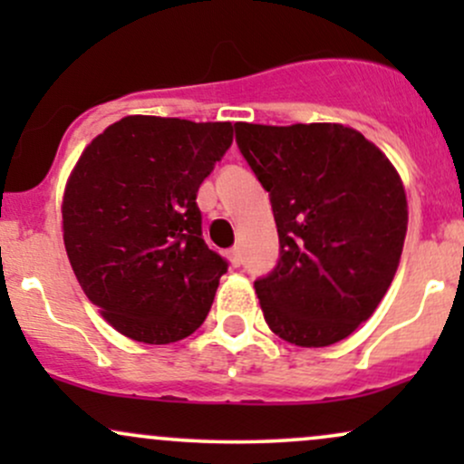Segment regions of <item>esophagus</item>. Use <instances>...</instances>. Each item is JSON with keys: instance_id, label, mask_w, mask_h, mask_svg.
<instances>
[{"instance_id": "1", "label": "esophagus", "mask_w": 464, "mask_h": 464, "mask_svg": "<svg viewBox=\"0 0 464 464\" xmlns=\"http://www.w3.org/2000/svg\"><path fill=\"white\" fill-rule=\"evenodd\" d=\"M228 262H231V266H242V248L239 246H233L231 250H228Z\"/></svg>"}]
</instances>
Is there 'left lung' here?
<instances>
[{"mask_svg":"<svg viewBox=\"0 0 464 464\" xmlns=\"http://www.w3.org/2000/svg\"><path fill=\"white\" fill-rule=\"evenodd\" d=\"M236 141L268 191L279 259L255 281L266 323L296 347L347 338L384 299L408 231L391 161L343 124H236Z\"/></svg>","mask_w":464,"mask_h":464,"instance_id":"1","label":"left lung"}]
</instances>
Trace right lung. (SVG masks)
<instances>
[{
	"label": "right lung",
	"instance_id": "1",
	"mask_svg": "<svg viewBox=\"0 0 464 464\" xmlns=\"http://www.w3.org/2000/svg\"><path fill=\"white\" fill-rule=\"evenodd\" d=\"M233 141L228 121L130 115L84 148L63 239L84 295L120 334L168 344L200 327L228 262L202 239L196 194Z\"/></svg>",
	"mask_w": 464,
	"mask_h": 464
}]
</instances>
